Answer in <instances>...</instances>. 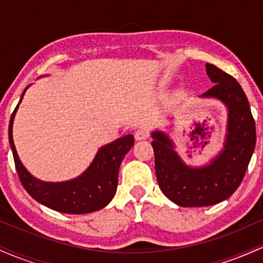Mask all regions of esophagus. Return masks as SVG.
Wrapping results in <instances>:
<instances>
[{"mask_svg": "<svg viewBox=\"0 0 263 263\" xmlns=\"http://www.w3.org/2000/svg\"><path fill=\"white\" fill-rule=\"evenodd\" d=\"M148 136H149V131H148V128H146V127L138 128L137 131L135 132V138H136V141L146 140V138H148Z\"/></svg>", "mask_w": 263, "mask_h": 263, "instance_id": "34e87169", "label": "esophagus"}]
</instances>
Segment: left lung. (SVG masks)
I'll list each match as a JSON object with an SVG mask.
<instances>
[{
  "instance_id": "1",
  "label": "left lung",
  "mask_w": 263,
  "mask_h": 263,
  "mask_svg": "<svg viewBox=\"0 0 263 263\" xmlns=\"http://www.w3.org/2000/svg\"><path fill=\"white\" fill-rule=\"evenodd\" d=\"M214 86L199 98L216 99L228 108L222 149L200 167L186 164L176 152L167 134L152 132L156 176L159 188L179 206H209L230 198L249 167L256 144V127L249 100L242 87L218 66L205 64Z\"/></svg>"
}]
</instances>
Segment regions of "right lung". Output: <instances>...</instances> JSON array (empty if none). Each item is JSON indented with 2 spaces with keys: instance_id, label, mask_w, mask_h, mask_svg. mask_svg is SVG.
Masks as SVG:
<instances>
[{
  "instance_id": "obj_1",
  "label": "right lung",
  "mask_w": 263,
  "mask_h": 263,
  "mask_svg": "<svg viewBox=\"0 0 263 263\" xmlns=\"http://www.w3.org/2000/svg\"><path fill=\"white\" fill-rule=\"evenodd\" d=\"M28 87L29 85L26 87L21 96V100L11 116L10 127H8L11 149L22 185L34 200L59 213L87 214L105 208L112 200L116 193L120 165L123 157L134 146V136L126 135L102 146L87 170L74 179L65 180V182L39 180L38 178L33 177L22 164L17 155L13 136H12V127H13L17 108Z\"/></svg>"
}]
</instances>
